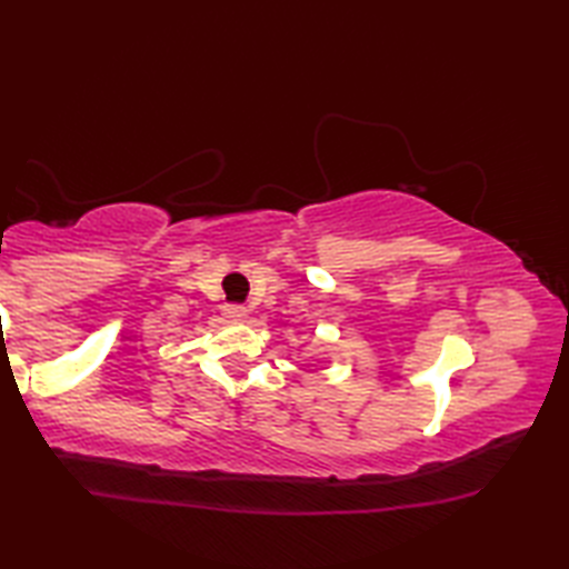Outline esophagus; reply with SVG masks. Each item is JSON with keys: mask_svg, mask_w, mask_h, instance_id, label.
I'll use <instances>...</instances> for the list:
<instances>
[{"mask_svg": "<svg viewBox=\"0 0 569 569\" xmlns=\"http://www.w3.org/2000/svg\"><path fill=\"white\" fill-rule=\"evenodd\" d=\"M224 318H229V320H244L247 318V308L244 306H227L224 308Z\"/></svg>", "mask_w": 569, "mask_h": 569, "instance_id": "esophagus-1", "label": "esophagus"}]
</instances>
